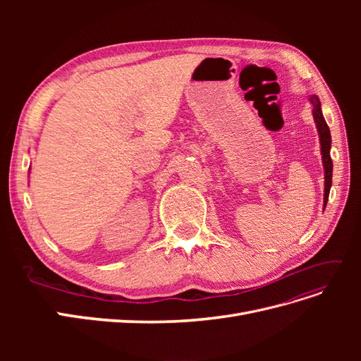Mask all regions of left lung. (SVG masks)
Listing matches in <instances>:
<instances>
[{"label":"left lung","mask_w":361,"mask_h":361,"mask_svg":"<svg viewBox=\"0 0 361 361\" xmlns=\"http://www.w3.org/2000/svg\"><path fill=\"white\" fill-rule=\"evenodd\" d=\"M309 102L312 104V114L316 129H318L319 135V145H321V155H322V167H324V209L329 202V194L331 188V178H333V161L330 157V149H331V134L330 128L326 125L325 118L322 116L321 110V101L316 94H312L309 97Z\"/></svg>","instance_id":"8db88e82"}]
</instances>
